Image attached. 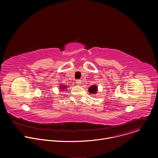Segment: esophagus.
<instances>
[{"mask_svg": "<svg viewBox=\"0 0 158 158\" xmlns=\"http://www.w3.org/2000/svg\"><path fill=\"white\" fill-rule=\"evenodd\" d=\"M76 83H77L78 85H81V83H82V81H81V80H77V81H76Z\"/></svg>", "mask_w": 158, "mask_h": 158, "instance_id": "34e87169", "label": "esophagus"}]
</instances>
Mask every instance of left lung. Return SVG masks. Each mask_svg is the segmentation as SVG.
<instances>
[{"instance_id":"1","label":"left lung","mask_w":158,"mask_h":158,"mask_svg":"<svg viewBox=\"0 0 158 158\" xmlns=\"http://www.w3.org/2000/svg\"><path fill=\"white\" fill-rule=\"evenodd\" d=\"M98 91V87L96 85H93L89 88V93L91 94H96Z\"/></svg>"}]
</instances>
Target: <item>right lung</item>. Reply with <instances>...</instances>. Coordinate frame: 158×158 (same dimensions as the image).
Instances as JSON below:
<instances>
[{
  "label": "right lung",
  "instance_id": "add662e5",
  "mask_svg": "<svg viewBox=\"0 0 158 158\" xmlns=\"http://www.w3.org/2000/svg\"><path fill=\"white\" fill-rule=\"evenodd\" d=\"M60 89H64V88H66V87L64 86V85H61V86H60Z\"/></svg>",
  "mask_w": 158,
  "mask_h": 158
}]
</instances>
